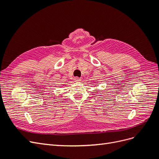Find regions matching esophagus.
Segmentation results:
<instances>
[{
  "mask_svg": "<svg viewBox=\"0 0 159 159\" xmlns=\"http://www.w3.org/2000/svg\"><path fill=\"white\" fill-rule=\"evenodd\" d=\"M74 81H75V82H80V81H81V79L80 78H78V77H77V78H74Z\"/></svg>",
  "mask_w": 159,
  "mask_h": 159,
  "instance_id": "1",
  "label": "esophagus"
}]
</instances>
